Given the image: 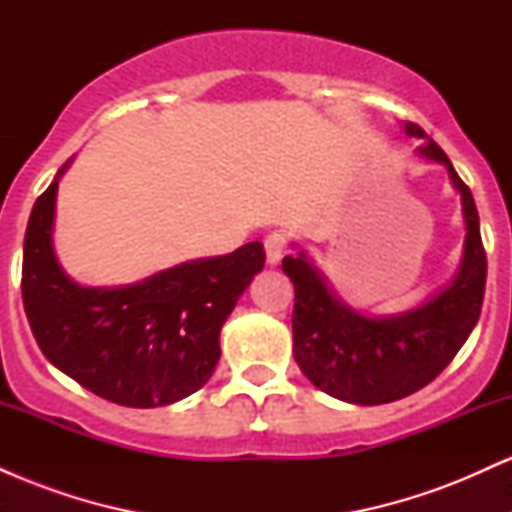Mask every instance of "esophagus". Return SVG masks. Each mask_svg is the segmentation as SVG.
<instances>
[{
  "mask_svg": "<svg viewBox=\"0 0 512 512\" xmlns=\"http://www.w3.org/2000/svg\"><path fill=\"white\" fill-rule=\"evenodd\" d=\"M286 248H289V236H286L284 231H274L269 233L267 238H264V250H267V262L276 267V264L281 262V257H284Z\"/></svg>",
  "mask_w": 512,
  "mask_h": 512,
  "instance_id": "1",
  "label": "esophagus"
}]
</instances>
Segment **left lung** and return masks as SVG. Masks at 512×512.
<instances>
[{
    "label": "left lung",
    "mask_w": 512,
    "mask_h": 512,
    "mask_svg": "<svg viewBox=\"0 0 512 512\" xmlns=\"http://www.w3.org/2000/svg\"><path fill=\"white\" fill-rule=\"evenodd\" d=\"M404 132L424 139L419 151L448 168L462 197L467 238L448 289L407 313L366 317L334 296L303 250L281 262L296 289L293 358L317 390L351 404L395 402L436 380L472 334L484 303L486 252L472 192L424 129L407 122Z\"/></svg>",
    "instance_id": "1"
}]
</instances>
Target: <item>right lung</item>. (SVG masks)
<instances>
[{"label":"right lung","instance_id":"obj_1","mask_svg":"<svg viewBox=\"0 0 512 512\" xmlns=\"http://www.w3.org/2000/svg\"><path fill=\"white\" fill-rule=\"evenodd\" d=\"M64 168L35 199L23 240L21 293L35 342L52 366L108 402L149 409L185 399L219 363L221 327L262 272V243L178 264L139 284L81 286L52 250Z\"/></svg>","mask_w":512,"mask_h":512}]
</instances>
